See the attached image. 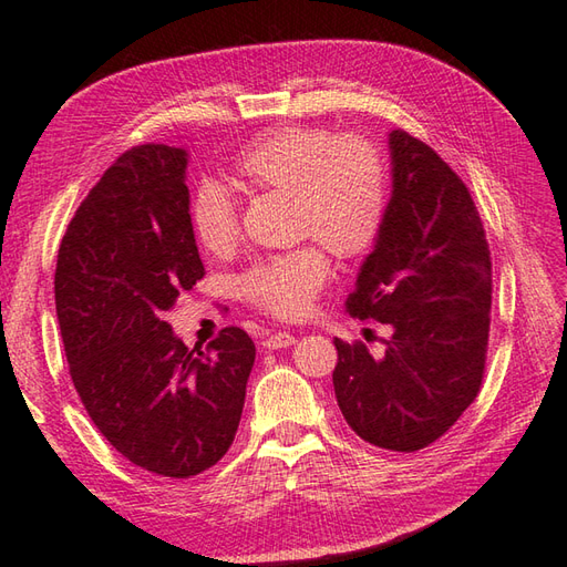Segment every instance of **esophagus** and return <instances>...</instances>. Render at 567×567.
I'll return each instance as SVG.
<instances>
[{"label":"esophagus","instance_id":"obj_1","mask_svg":"<svg viewBox=\"0 0 567 567\" xmlns=\"http://www.w3.org/2000/svg\"><path fill=\"white\" fill-rule=\"evenodd\" d=\"M295 343V336L290 331H277L268 339H262V348H268V351H277V348H290Z\"/></svg>","mask_w":567,"mask_h":567}]
</instances>
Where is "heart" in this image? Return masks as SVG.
Masks as SVG:
<instances>
[{"instance_id":"heart-1","label":"heart","mask_w":567,"mask_h":567,"mask_svg":"<svg viewBox=\"0 0 567 567\" xmlns=\"http://www.w3.org/2000/svg\"><path fill=\"white\" fill-rule=\"evenodd\" d=\"M231 165L246 192H287L295 231L321 240L333 256L360 258L378 244L388 216V171L368 138L282 124L250 138ZM189 224L202 248L219 258L244 236L238 199L214 179L192 192ZM329 277L327 250L307 244L256 260L238 275L236 290L262 315L297 321L315 311Z\"/></svg>"}]
</instances>
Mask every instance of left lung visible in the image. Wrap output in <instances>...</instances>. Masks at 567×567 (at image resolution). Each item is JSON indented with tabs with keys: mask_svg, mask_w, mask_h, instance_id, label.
<instances>
[{
	"mask_svg": "<svg viewBox=\"0 0 567 567\" xmlns=\"http://www.w3.org/2000/svg\"><path fill=\"white\" fill-rule=\"evenodd\" d=\"M390 148L394 192L346 311L390 323L392 336L382 355L336 339L333 390L360 439L414 453L439 441L483 384L492 258L461 175L406 131H392Z\"/></svg>",
	"mask_w": 567,
	"mask_h": 567,
	"instance_id": "left-lung-1",
	"label": "left lung"
}]
</instances>
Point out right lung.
Here are the masks:
<instances>
[{"label": "right lung", "instance_id": "right-lung-1", "mask_svg": "<svg viewBox=\"0 0 567 567\" xmlns=\"http://www.w3.org/2000/svg\"><path fill=\"white\" fill-rule=\"evenodd\" d=\"M185 151L116 158L60 240L55 311L68 370L94 426L126 461L187 480L234 443L256 346L226 327L189 351L165 311L202 277Z\"/></svg>", "mask_w": 567, "mask_h": 567}]
</instances>
